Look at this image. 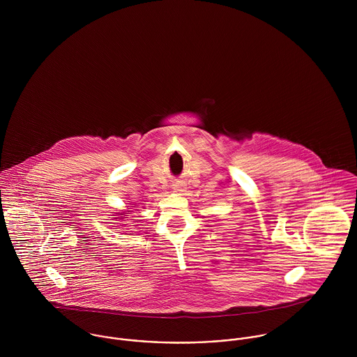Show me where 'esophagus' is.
<instances>
[{"label": "esophagus", "instance_id": "esophagus-1", "mask_svg": "<svg viewBox=\"0 0 357 357\" xmlns=\"http://www.w3.org/2000/svg\"><path fill=\"white\" fill-rule=\"evenodd\" d=\"M184 191H185V188H184V185H183V184H180V183L173 184V192H176V194H181V192H184Z\"/></svg>", "mask_w": 357, "mask_h": 357}]
</instances>
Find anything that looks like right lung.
<instances>
[{
    "instance_id": "right-lung-1",
    "label": "right lung",
    "mask_w": 357,
    "mask_h": 357,
    "mask_svg": "<svg viewBox=\"0 0 357 357\" xmlns=\"http://www.w3.org/2000/svg\"><path fill=\"white\" fill-rule=\"evenodd\" d=\"M128 211H130V210H128ZM115 214H116V215H119V217H115V218H119V220H123V218H125V215H126V214H128V213H126V210H125V211H122V213H115Z\"/></svg>"
}]
</instances>
